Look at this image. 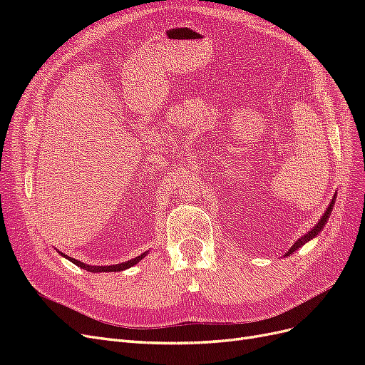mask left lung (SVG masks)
<instances>
[{"label":"left lung","mask_w":365,"mask_h":365,"mask_svg":"<svg viewBox=\"0 0 365 365\" xmlns=\"http://www.w3.org/2000/svg\"><path fill=\"white\" fill-rule=\"evenodd\" d=\"M335 200H336V193L334 195V197H332V202H330V205L327 207V210L324 212V215H323V217L318 220L317 222V225L309 231L307 235H304V236H302L300 239H298L295 244L288 250V252H284V257H288V256H291V254H294L298 248H302L304 244H307L309 240H312L314 237H317L318 235H319V231H322L323 228H324V225L327 224V219H329V216H330V213H332V208H334V204H335Z\"/></svg>","instance_id":"obj_1"}]
</instances>
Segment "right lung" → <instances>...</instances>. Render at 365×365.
Here are the masks:
<instances>
[{"instance_id":"add662e5","label":"right lung","mask_w":365,"mask_h":365,"mask_svg":"<svg viewBox=\"0 0 365 365\" xmlns=\"http://www.w3.org/2000/svg\"><path fill=\"white\" fill-rule=\"evenodd\" d=\"M146 254H148V251L140 254V256L135 257V259H130L128 262H121L118 264H111V267H91V264H86V263H83L81 260H76L73 257H68L67 254H63V252H61V256L65 257V259H68L70 262H73L74 264H77V267H81L82 269H85L88 272H115V271H125V269H128L130 267H134V264H137L140 260L145 259Z\"/></svg>"}]
</instances>
